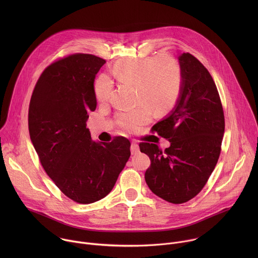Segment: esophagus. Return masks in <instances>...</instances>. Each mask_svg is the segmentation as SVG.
Segmentation results:
<instances>
[{"mask_svg":"<svg viewBox=\"0 0 258 258\" xmlns=\"http://www.w3.org/2000/svg\"><path fill=\"white\" fill-rule=\"evenodd\" d=\"M139 151H140L139 145L137 144L136 141H133L132 142V146H131V152H132V154H137Z\"/></svg>","mask_w":258,"mask_h":258,"instance_id":"1","label":"esophagus"}]
</instances>
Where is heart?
I'll use <instances>...</instances> for the list:
<instances>
[{"label": "heart", "mask_w": 258, "mask_h": 258, "mask_svg": "<svg viewBox=\"0 0 258 258\" xmlns=\"http://www.w3.org/2000/svg\"><path fill=\"white\" fill-rule=\"evenodd\" d=\"M114 73L121 82L136 85L137 100L142 103L116 114V123L124 131H139L151 120V109L156 113H165L179 97L181 69L178 62L168 55L119 61L114 66ZM111 93V82L106 76H100L95 83L97 100L106 102Z\"/></svg>", "instance_id": "b5f03b06"}]
</instances>
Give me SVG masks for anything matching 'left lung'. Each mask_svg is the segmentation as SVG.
<instances>
[{
    "instance_id": "1",
    "label": "left lung",
    "mask_w": 258,
    "mask_h": 258,
    "mask_svg": "<svg viewBox=\"0 0 258 258\" xmlns=\"http://www.w3.org/2000/svg\"><path fill=\"white\" fill-rule=\"evenodd\" d=\"M182 84L172 111L152 127L168 140L165 150L156 144L140 143L149 156L145 179L163 200L181 204L204 188L222 150L225 115L217 88L205 66L192 54L179 57Z\"/></svg>"
}]
</instances>
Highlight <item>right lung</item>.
Wrapping results in <instances>:
<instances>
[{"instance_id": "obj_1", "label": "right lung", "mask_w": 258, "mask_h": 258, "mask_svg": "<svg viewBox=\"0 0 258 258\" xmlns=\"http://www.w3.org/2000/svg\"><path fill=\"white\" fill-rule=\"evenodd\" d=\"M106 61L77 53L50 64L33 89L28 108L30 140L42 166L60 191L81 204L113 189L131 156V142L92 140L87 120L95 111L96 75Z\"/></svg>"}]
</instances>
